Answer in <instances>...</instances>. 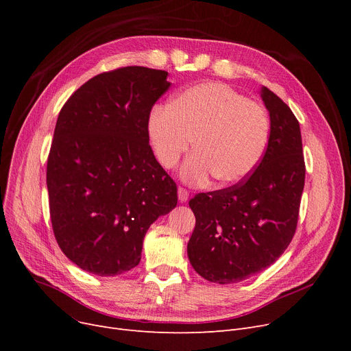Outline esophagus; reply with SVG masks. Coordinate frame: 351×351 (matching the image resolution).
<instances>
[{"mask_svg":"<svg viewBox=\"0 0 351 351\" xmlns=\"http://www.w3.org/2000/svg\"><path fill=\"white\" fill-rule=\"evenodd\" d=\"M178 197L180 202H186L189 199V192L185 188H179L178 189Z\"/></svg>","mask_w":351,"mask_h":351,"instance_id":"1","label":"esophagus"}]
</instances>
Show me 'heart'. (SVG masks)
I'll return each mask as SVG.
<instances>
[{
  "instance_id": "heart-1",
  "label": "heart",
  "mask_w": 351,
  "mask_h": 351,
  "mask_svg": "<svg viewBox=\"0 0 351 351\" xmlns=\"http://www.w3.org/2000/svg\"><path fill=\"white\" fill-rule=\"evenodd\" d=\"M146 132L156 160L173 169L193 141L180 169L191 185L215 178L219 186L247 179L265 158L271 135L267 110L222 82H202L176 94L147 115Z\"/></svg>"
}]
</instances>
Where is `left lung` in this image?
Wrapping results in <instances>:
<instances>
[{"label": "left lung", "mask_w": 351, "mask_h": 351, "mask_svg": "<svg viewBox=\"0 0 351 351\" xmlns=\"http://www.w3.org/2000/svg\"><path fill=\"white\" fill-rule=\"evenodd\" d=\"M271 135L263 160L237 185L189 200L196 225L188 256L202 278L230 285L273 265L298 228L306 165L299 121L269 88H262Z\"/></svg>", "instance_id": "left-lung-1"}]
</instances>
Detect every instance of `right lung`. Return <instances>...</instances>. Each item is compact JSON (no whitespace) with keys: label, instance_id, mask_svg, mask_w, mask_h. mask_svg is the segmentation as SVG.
<instances>
[{"label":"right lung","instance_id":"add662e5","mask_svg":"<svg viewBox=\"0 0 351 351\" xmlns=\"http://www.w3.org/2000/svg\"><path fill=\"white\" fill-rule=\"evenodd\" d=\"M168 72L122 66L90 78L64 104L47 162L49 216L71 262L98 276L138 266L143 237L178 204L156 160L147 115Z\"/></svg>","mask_w":351,"mask_h":351}]
</instances>
